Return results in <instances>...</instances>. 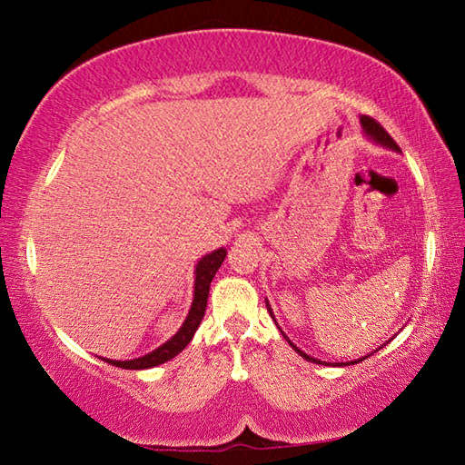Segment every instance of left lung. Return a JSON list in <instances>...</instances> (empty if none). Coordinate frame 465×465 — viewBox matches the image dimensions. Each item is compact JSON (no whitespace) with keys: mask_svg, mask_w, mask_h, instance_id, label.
I'll return each mask as SVG.
<instances>
[{"mask_svg":"<svg viewBox=\"0 0 465 465\" xmlns=\"http://www.w3.org/2000/svg\"><path fill=\"white\" fill-rule=\"evenodd\" d=\"M361 125H363V132H365V135H370L373 142H378V143H381V145H385V147H390V150H396V152H400V145L393 142V137L383 130V127L375 122V120H371L370 115H361ZM268 310H270V305H268ZM270 313H272V310H270ZM285 338V335H283ZM290 341V340H288ZM290 345L292 348L298 351L302 358H305L308 361H313V363H322L320 360H315V358H310L308 353H303L300 348H295V345L290 341ZM361 361V360H360ZM360 361H348V363H340V365H350V363H360ZM325 363V361H323Z\"/></svg>","mask_w":465,"mask_h":465,"instance_id":"obj_1","label":"left lung"}]
</instances>
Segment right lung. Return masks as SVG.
Listing matches in <instances>:
<instances>
[{"instance_id": "obj_1", "label": "right lung", "mask_w": 465, "mask_h": 465, "mask_svg": "<svg viewBox=\"0 0 465 465\" xmlns=\"http://www.w3.org/2000/svg\"><path fill=\"white\" fill-rule=\"evenodd\" d=\"M225 258V250H215L212 253H207L205 258H202V262L197 263L195 268V292H193V303L192 310L187 313V318L183 322V325L180 328L173 338L170 341H165L160 348L153 350L152 353L143 355V358L137 360H130V361H115V360H105L107 363L115 365V368H124V370H147L153 368V365H160L163 361H170L172 358H175L187 343L192 341L195 330L200 328L202 318L205 313V305H207V295H210V283L213 280L215 272L220 270V265Z\"/></svg>"}]
</instances>
